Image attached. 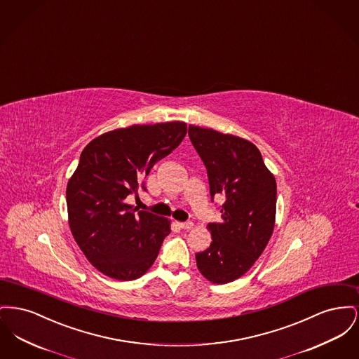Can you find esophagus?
I'll list each match as a JSON object with an SVG mask.
<instances>
[{
    "mask_svg": "<svg viewBox=\"0 0 359 359\" xmlns=\"http://www.w3.org/2000/svg\"><path fill=\"white\" fill-rule=\"evenodd\" d=\"M178 226H180V228H182V229H191L193 228V223L191 222H181V223H178Z\"/></svg>",
    "mask_w": 359,
    "mask_h": 359,
    "instance_id": "obj_1",
    "label": "esophagus"
}]
</instances>
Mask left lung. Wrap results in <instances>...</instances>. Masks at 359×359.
I'll return each mask as SVG.
<instances>
[{"label":"left lung","mask_w":359,"mask_h":359,"mask_svg":"<svg viewBox=\"0 0 359 359\" xmlns=\"http://www.w3.org/2000/svg\"><path fill=\"white\" fill-rule=\"evenodd\" d=\"M189 137L205 165L212 201L224 197L222 222L208 224L212 243L196 254L197 267L210 283H232L255 264L273 233L276 178L248 140L196 126H189Z\"/></svg>","instance_id":"obj_1"}]
</instances>
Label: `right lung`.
I'll use <instances>...</instances> for the list:
<instances>
[{
  "instance_id": "1",
  "label": "right lung",
  "mask_w": 359,
  "mask_h": 359,
  "mask_svg": "<svg viewBox=\"0 0 359 359\" xmlns=\"http://www.w3.org/2000/svg\"><path fill=\"white\" fill-rule=\"evenodd\" d=\"M187 135L182 121L133 126L93 139L81 154L66 189L69 224L76 245L102 274L133 281L154 264L170 233V223L133 209L152 166L175 150Z\"/></svg>"
}]
</instances>
